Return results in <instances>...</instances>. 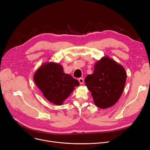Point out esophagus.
<instances>
[{
    "label": "esophagus",
    "mask_w": 150,
    "mask_h": 150,
    "mask_svg": "<svg viewBox=\"0 0 150 150\" xmlns=\"http://www.w3.org/2000/svg\"><path fill=\"white\" fill-rule=\"evenodd\" d=\"M79 83L81 84H83V83H84V79H83V78H79Z\"/></svg>",
    "instance_id": "esophagus-1"
}]
</instances>
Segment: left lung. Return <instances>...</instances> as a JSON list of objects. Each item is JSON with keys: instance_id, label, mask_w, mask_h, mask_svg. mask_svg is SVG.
<instances>
[{"instance_id": "1", "label": "left lung", "mask_w": 150, "mask_h": 150, "mask_svg": "<svg viewBox=\"0 0 150 150\" xmlns=\"http://www.w3.org/2000/svg\"><path fill=\"white\" fill-rule=\"evenodd\" d=\"M126 77L123 66L111 58L104 56L98 61L93 73L85 78L95 105L107 109L115 104L123 92Z\"/></svg>"}]
</instances>
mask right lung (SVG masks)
Listing matches in <instances>:
<instances>
[{
	"label": "right lung",
	"instance_id": "obj_1",
	"mask_svg": "<svg viewBox=\"0 0 150 150\" xmlns=\"http://www.w3.org/2000/svg\"><path fill=\"white\" fill-rule=\"evenodd\" d=\"M34 81L47 101L62 105L79 85L78 80L66 74L61 64L47 62L40 66L34 75Z\"/></svg>",
	"mask_w": 150,
	"mask_h": 150
}]
</instances>
